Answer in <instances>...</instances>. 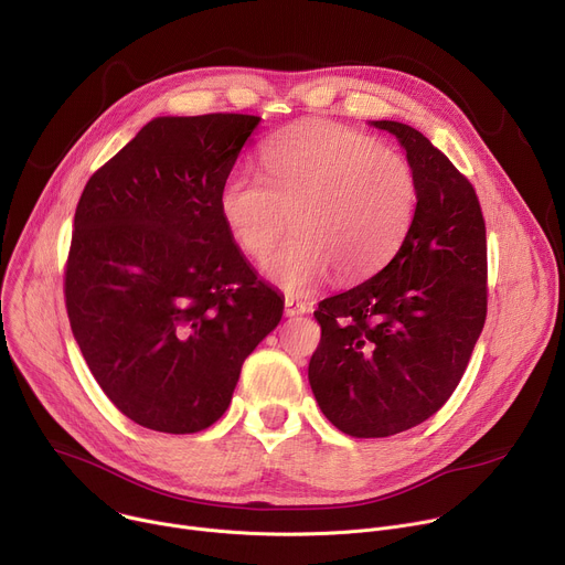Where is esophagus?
<instances>
[{
  "instance_id": "esophagus-1",
  "label": "esophagus",
  "mask_w": 565,
  "mask_h": 565,
  "mask_svg": "<svg viewBox=\"0 0 565 565\" xmlns=\"http://www.w3.org/2000/svg\"><path fill=\"white\" fill-rule=\"evenodd\" d=\"M306 311H309V306H306L303 301H299V299H295V297H286V301H284V313H286L288 318L303 316Z\"/></svg>"
}]
</instances>
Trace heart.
Listing matches in <instances>:
<instances>
[{
	"mask_svg": "<svg viewBox=\"0 0 565 565\" xmlns=\"http://www.w3.org/2000/svg\"><path fill=\"white\" fill-rule=\"evenodd\" d=\"M264 173L236 167L218 193V212L236 245L268 259L284 230L292 236L266 264L273 284L303 292L331 270L363 279L385 266L413 227L419 184L409 160L365 132L306 121L264 148Z\"/></svg>",
	"mask_w": 565,
	"mask_h": 565,
	"instance_id": "1",
	"label": "heart"
}]
</instances>
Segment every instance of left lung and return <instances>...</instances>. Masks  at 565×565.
Instances as JSON below:
<instances>
[{
	"label": "left lung",
	"mask_w": 565,
	"mask_h": 565,
	"mask_svg": "<svg viewBox=\"0 0 565 565\" xmlns=\"http://www.w3.org/2000/svg\"><path fill=\"white\" fill-rule=\"evenodd\" d=\"M405 148L417 214L392 262L327 297L309 383L324 417L351 437L415 428L450 398L487 320V227L473 184L428 137L372 121Z\"/></svg>",
	"instance_id": "8db88e82"
}]
</instances>
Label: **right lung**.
<instances>
[{
  "label": "right lung",
  "instance_id": "right-lung-1",
  "mask_svg": "<svg viewBox=\"0 0 565 565\" xmlns=\"http://www.w3.org/2000/svg\"><path fill=\"white\" fill-rule=\"evenodd\" d=\"M252 115L158 117L78 200L65 303L85 363L135 424L200 433L230 407L245 358L284 301L230 236L221 184Z\"/></svg>",
  "mask_w": 565,
  "mask_h": 565
}]
</instances>
